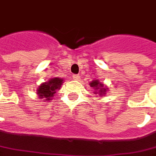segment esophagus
<instances>
[{
  "mask_svg": "<svg viewBox=\"0 0 156 156\" xmlns=\"http://www.w3.org/2000/svg\"><path fill=\"white\" fill-rule=\"evenodd\" d=\"M79 78H80V76L78 75V74H74V75H73V78H74V80H78V79H79Z\"/></svg>",
  "mask_w": 156,
  "mask_h": 156,
  "instance_id": "1",
  "label": "esophagus"
}]
</instances>
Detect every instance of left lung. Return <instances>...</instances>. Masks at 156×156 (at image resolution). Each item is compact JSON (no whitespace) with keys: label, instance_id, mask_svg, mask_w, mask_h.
I'll list each match as a JSON object with an SVG mask.
<instances>
[{"label":"left lung","instance_id":"left-lung-1","mask_svg":"<svg viewBox=\"0 0 156 156\" xmlns=\"http://www.w3.org/2000/svg\"><path fill=\"white\" fill-rule=\"evenodd\" d=\"M90 86L93 88L94 93L95 94H98V96L104 97V95L106 94L107 90H108V86H105L104 83H101L99 80H93L90 82ZM98 96H97L98 98ZM99 97V98H100Z\"/></svg>","mask_w":156,"mask_h":156}]
</instances>
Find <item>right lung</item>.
I'll return each mask as SVG.
<instances>
[{
	"label": "right lung",
	"instance_id": "add662e5",
	"mask_svg": "<svg viewBox=\"0 0 156 156\" xmlns=\"http://www.w3.org/2000/svg\"><path fill=\"white\" fill-rule=\"evenodd\" d=\"M65 82L63 78H51L48 82L42 83L37 88L36 94L43 101H51L54 98L56 91H58L62 87V84Z\"/></svg>",
	"mask_w": 156,
	"mask_h": 156
}]
</instances>
